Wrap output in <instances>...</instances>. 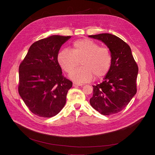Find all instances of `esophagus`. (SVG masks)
Here are the masks:
<instances>
[{"label": "esophagus", "mask_w": 155, "mask_h": 155, "mask_svg": "<svg viewBox=\"0 0 155 155\" xmlns=\"http://www.w3.org/2000/svg\"><path fill=\"white\" fill-rule=\"evenodd\" d=\"M82 85H83V84H77V83H73V87L82 86Z\"/></svg>", "instance_id": "1"}]
</instances>
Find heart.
<instances>
[{
    "label": "heart",
    "instance_id": "1",
    "mask_svg": "<svg viewBox=\"0 0 155 155\" xmlns=\"http://www.w3.org/2000/svg\"><path fill=\"white\" fill-rule=\"evenodd\" d=\"M61 68L68 73L74 70L81 61L80 67L73 71L70 77L77 83L91 81L94 76L101 78L109 71L112 56L109 49L90 39H78L73 43L71 51L64 49L57 56Z\"/></svg>",
    "mask_w": 155,
    "mask_h": 155
}]
</instances>
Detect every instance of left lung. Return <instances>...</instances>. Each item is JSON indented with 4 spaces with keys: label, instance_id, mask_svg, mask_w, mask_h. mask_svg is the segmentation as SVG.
<instances>
[{
    "label": "left lung",
    "instance_id": "obj_1",
    "mask_svg": "<svg viewBox=\"0 0 155 155\" xmlns=\"http://www.w3.org/2000/svg\"><path fill=\"white\" fill-rule=\"evenodd\" d=\"M102 41L109 48L111 67L104 80L93 85L92 107L101 114H114L124 109L136 94L138 67L130 46L119 37L109 33L89 36Z\"/></svg>",
    "mask_w": 155,
    "mask_h": 155
}]
</instances>
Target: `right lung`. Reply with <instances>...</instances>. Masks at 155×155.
<instances>
[{
    "instance_id": "right-lung-1",
    "label": "right lung",
    "mask_w": 155,
    "mask_h": 155,
    "mask_svg": "<svg viewBox=\"0 0 155 155\" xmlns=\"http://www.w3.org/2000/svg\"><path fill=\"white\" fill-rule=\"evenodd\" d=\"M70 38L53 35L37 41L19 65V94L38 116L53 117L66 104L72 82L62 75L57 56L61 46Z\"/></svg>"
}]
</instances>
